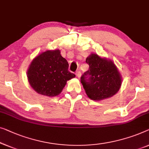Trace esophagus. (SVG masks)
<instances>
[{"label":"esophagus","instance_id":"esophagus-1","mask_svg":"<svg viewBox=\"0 0 149 149\" xmlns=\"http://www.w3.org/2000/svg\"><path fill=\"white\" fill-rule=\"evenodd\" d=\"M76 75H77V77L79 79L80 77H81V72H80V71H77V72H76Z\"/></svg>","mask_w":149,"mask_h":149}]
</instances>
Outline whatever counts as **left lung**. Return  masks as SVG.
Wrapping results in <instances>:
<instances>
[{
  "instance_id": "obj_1",
  "label": "left lung",
  "mask_w": 149,
  "mask_h": 149,
  "mask_svg": "<svg viewBox=\"0 0 149 149\" xmlns=\"http://www.w3.org/2000/svg\"><path fill=\"white\" fill-rule=\"evenodd\" d=\"M86 62L89 68L81 77V81L88 97L98 101L117 93L121 87L122 79L114 62L96 54H90Z\"/></svg>"
}]
</instances>
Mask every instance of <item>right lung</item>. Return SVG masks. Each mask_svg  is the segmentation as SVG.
<instances>
[{
  "label": "right lung",
  "mask_w": 149,
  "mask_h": 149,
  "mask_svg": "<svg viewBox=\"0 0 149 149\" xmlns=\"http://www.w3.org/2000/svg\"><path fill=\"white\" fill-rule=\"evenodd\" d=\"M29 85L36 93L53 97L58 96L66 82L75 77L68 71V63L60 49L46 50L34 58L27 72Z\"/></svg>",
  "instance_id": "1"
}]
</instances>
